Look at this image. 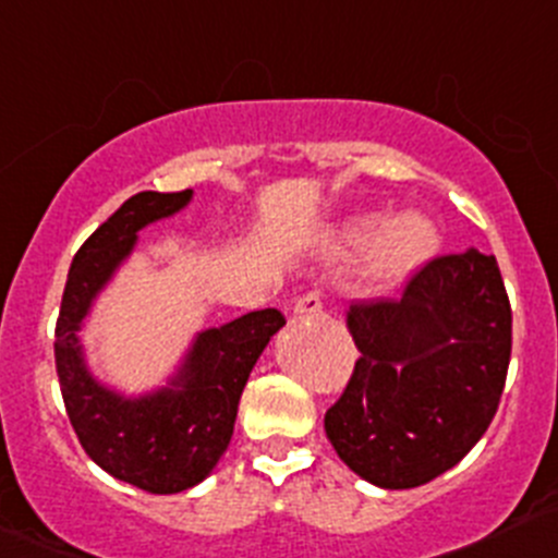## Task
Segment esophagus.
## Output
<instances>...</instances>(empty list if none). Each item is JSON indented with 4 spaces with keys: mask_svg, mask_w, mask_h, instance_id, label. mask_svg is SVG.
<instances>
[{
    "mask_svg": "<svg viewBox=\"0 0 558 558\" xmlns=\"http://www.w3.org/2000/svg\"><path fill=\"white\" fill-rule=\"evenodd\" d=\"M295 314H298V317H314V314H322V295H319V292H306L303 298H298Z\"/></svg>",
    "mask_w": 558,
    "mask_h": 558,
    "instance_id": "34e87169",
    "label": "esophagus"
}]
</instances>
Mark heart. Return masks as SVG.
<instances>
[{"mask_svg":"<svg viewBox=\"0 0 558 558\" xmlns=\"http://www.w3.org/2000/svg\"><path fill=\"white\" fill-rule=\"evenodd\" d=\"M435 228L416 211L384 222L367 215L349 222L341 233V252H363L371 246V274L376 281H395L422 266L435 252Z\"/></svg>","mask_w":558,"mask_h":558,"instance_id":"obj_1","label":"heart"}]
</instances>
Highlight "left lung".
<instances>
[{
    "mask_svg": "<svg viewBox=\"0 0 558 558\" xmlns=\"http://www.w3.org/2000/svg\"><path fill=\"white\" fill-rule=\"evenodd\" d=\"M508 292L494 255H444L400 301L354 303L360 349L325 433L349 470L381 489H413L464 457L497 413L510 363Z\"/></svg>",
    "mask_w": 558,
    "mask_h": 558,
    "instance_id": "8db88e82",
    "label": "left lung"
}]
</instances>
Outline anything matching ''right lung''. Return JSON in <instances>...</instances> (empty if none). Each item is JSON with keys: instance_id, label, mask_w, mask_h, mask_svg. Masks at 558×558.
<instances>
[{"instance_id": "add662e5", "label": "right lung", "mask_w": 558, "mask_h": 558, "mask_svg": "<svg viewBox=\"0 0 558 558\" xmlns=\"http://www.w3.org/2000/svg\"><path fill=\"white\" fill-rule=\"evenodd\" d=\"M193 191L136 193L74 255L56 322V371L85 453L112 478L150 494L193 489L231 444L241 392L274 332L277 308L201 330L163 387L123 395L90 373L80 341L85 317L134 252L142 228L191 204Z\"/></svg>"}]
</instances>
